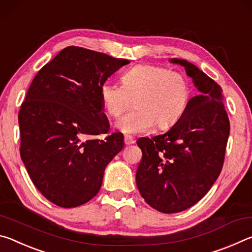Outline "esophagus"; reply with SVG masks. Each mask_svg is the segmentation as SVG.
I'll use <instances>...</instances> for the list:
<instances>
[{
    "label": "esophagus",
    "mask_w": 252,
    "mask_h": 252,
    "mask_svg": "<svg viewBox=\"0 0 252 252\" xmlns=\"http://www.w3.org/2000/svg\"><path fill=\"white\" fill-rule=\"evenodd\" d=\"M124 143H125L126 145H131V144L135 143V141L134 138L130 137V136H125V138H124Z\"/></svg>",
    "instance_id": "34e87169"
}]
</instances>
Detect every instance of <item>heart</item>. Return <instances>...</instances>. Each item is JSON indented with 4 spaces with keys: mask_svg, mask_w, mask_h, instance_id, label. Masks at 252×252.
<instances>
[{
    "mask_svg": "<svg viewBox=\"0 0 252 252\" xmlns=\"http://www.w3.org/2000/svg\"><path fill=\"white\" fill-rule=\"evenodd\" d=\"M122 86H100L102 108L116 118L133 104L135 108L116 122L118 130L139 134L153 128L168 129L180 121L191 99V84L182 72L152 64H137L123 73Z\"/></svg>",
    "mask_w": 252,
    "mask_h": 252,
    "instance_id": "heart-1",
    "label": "heart"
}]
</instances>
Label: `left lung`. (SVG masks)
Segmentation results:
<instances>
[{
  "mask_svg": "<svg viewBox=\"0 0 252 252\" xmlns=\"http://www.w3.org/2000/svg\"><path fill=\"white\" fill-rule=\"evenodd\" d=\"M170 61L185 68L199 93L170 130L137 141L143 158L136 185L146 203L163 213L184 211L207 194L223 166L230 133L220 86L187 60Z\"/></svg>",
  "mask_w": 252,
  "mask_h": 252,
  "instance_id": "1",
  "label": "left lung"
}]
</instances>
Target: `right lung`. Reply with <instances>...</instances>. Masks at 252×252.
Wrapping results in <instances>:
<instances>
[{
  "label": "right lung",
  "mask_w": 252,
  "mask_h": 252,
  "mask_svg": "<svg viewBox=\"0 0 252 252\" xmlns=\"http://www.w3.org/2000/svg\"><path fill=\"white\" fill-rule=\"evenodd\" d=\"M129 60L67 47L41 68L19 111L20 154L33 184L58 207L85 204L101 188L104 172L124 147V136L105 139L109 123L100 86Z\"/></svg>",
  "instance_id": "obj_1"
}]
</instances>
